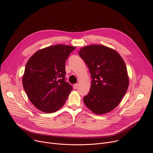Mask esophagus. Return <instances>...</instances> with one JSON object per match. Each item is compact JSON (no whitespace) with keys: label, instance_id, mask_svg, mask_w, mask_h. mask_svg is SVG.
Returning <instances> with one entry per match:
<instances>
[{"label":"esophagus","instance_id":"esophagus-1","mask_svg":"<svg viewBox=\"0 0 153 153\" xmlns=\"http://www.w3.org/2000/svg\"><path fill=\"white\" fill-rule=\"evenodd\" d=\"M78 87H79V84H74V86H73V87H74V89H77V88H78Z\"/></svg>","mask_w":153,"mask_h":153}]
</instances>
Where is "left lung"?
<instances>
[{
  "label": "left lung",
  "mask_w": 153,
  "mask_h": 153,
  "mask_svg": "<svg viewBox=\"0 0 153 153\" xmlns=\"http://www.w3.org/2000/svg\"><path fill=\"white\" fill-rule=\"evenodd\" d=\"M79 55L92 79L90 91L83 98L85 105L98 115L110 112L120 104L129 85L123 59L115 50L102 45L84 47Z\"/></svg>",
  "instance_id": "8db88e82"
}]
</instances>
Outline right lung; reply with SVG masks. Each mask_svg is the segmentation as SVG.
Segmentation results:
<instances>
[{
	"label": "right lung",
	"mask_w": 153,
	"mask_h": 153,
	"mask_svg": "<svg viewBox=\"0 0 153 153\" xmlns=\"http://www.w3.org/2000/svg\"><path fill=\"white\" fill-rule=\"evenodd\" d=\"M75 47L56 45L35 52L27 62L22 84L30 102L45 113L65 103L73 87L66 82L65 62Z\"/></svg>",
	"instance_id": "1"
}]
</instances>
